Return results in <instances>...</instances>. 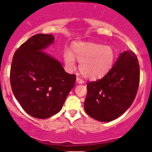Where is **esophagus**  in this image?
I'll list each match as a JSON object with an SVG mask.
<instances>
[{"instance_id":"1","label":"esophagus","mask_w":152,"mask_h":152,"mask_svg":"<svg viewBox=\"0 0 152 152\" xmlns=\"http://www.w3.org/2000/svg\"><path fill=\"white\" fill-rule=\"evenodd\" d=\"M76 82H77V83H79V84H83V83H84V80L79 77L76 78Z\"/></svg>"}]
</instances>
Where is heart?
Here are the masks:
<instances>
[{
  "instance_id": "heart-1",
  "label": "heart",
  "mask_w": 152,
  "mask_h": 152,
  "mask_svg": "<svg viewBox=\"0 0 152 152\" xmlns=\"http://www.w3.org/2000/svg\"><path fill=\"white\" fill-rule=\"evenodd\" d=\"M79 64V70L86 78L97 79L110 71L115 61V53L111 46L94 42H79L73 44V53L66 49L64 60L68 70L76 68V59Z\"/></svg>"
}]
</instances>
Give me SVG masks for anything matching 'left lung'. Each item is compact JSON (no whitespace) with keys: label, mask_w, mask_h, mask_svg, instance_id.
Returning <instances> with one entry per match:
<instances>
[{"label":"left lung","mask_w":152,"mask_h":152,"mask_svg":"<svg viewBox=\"0 0 152 152\" xmlns=\"http://www.w3.org/2000/svg\"><path fill=\"white\" fill-rule=\"evenodd\" d=\"M140 84V65L135 54L124 51L102 79L87 84L84 107L93 118L109 122L131 106Z\"/></svg>","instance_id":"obj_1"}]
</instances>
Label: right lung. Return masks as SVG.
<instances>
[{
  "label": "right lung",
  "instance_id": "1",
  "mask_svg": "<svg viewBox=\"0 0 152 152\" xmlns=\"http://www.w3.org/2000/svg\"><path fill=\"white\" fill-rule=\"evenodd\" d=\"M54 41L52 34L34 35L12 58V93L23 110L37 118H47L58 113L76 83V75L65 72L61 62L42 52Z\"/></svg>",
  "mask_w": 152,
  "mask_h": 152
}]
</instances>
